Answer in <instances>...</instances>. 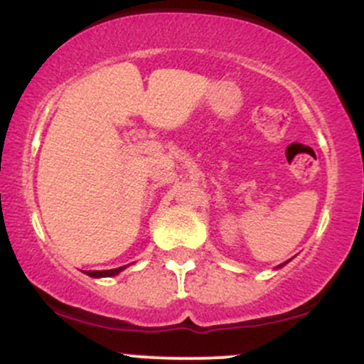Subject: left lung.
<instances>
[{
  "label": "left lung",
  "instance_id": "8db88e82",
  "mask_svg": "<svg viewBox=\"0 0 364 364\" xmlns=\"http://www.w3.org/2000/svg\"><path fill=\"white\" fill-rule=\"evenodd\" d=\"M279 267H281V265H279Z\"/></svg>",
  "mask_w": 364,
  "mask_h": 364
}]
</instances>
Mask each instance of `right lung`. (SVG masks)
Masks as SVG:
<instances>
[{
    "mask_svg": "<svg viewBox=\"0 0 364 364\" xmlns=\"http://www.w3.org/2000/svg\"><path fill=\"white\" fill-rule=\"evenodd\" d=\"M123 269H127V265H123V267H118V269H111V271H85V274H88L90 277H111V276L119 274Z\"/></svg>",
    "mask_w": 364,
    "mask_h": 364,
    "instance_id": "add662e5",
    "label": "right lung"
}]
</instances>
